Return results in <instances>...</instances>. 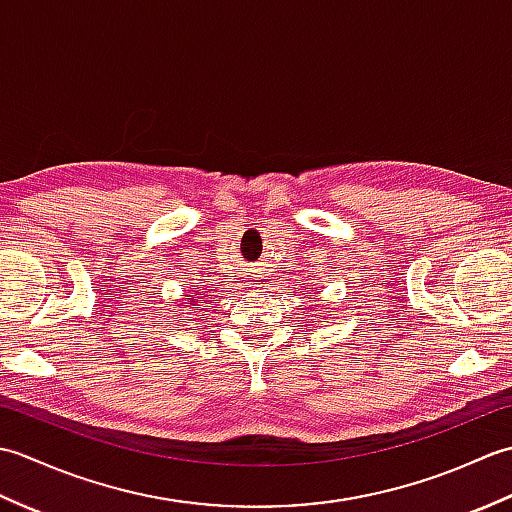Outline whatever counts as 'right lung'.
I'll use <instances>...</instances> for the list:
<instances>
[{"label": "right lung", "mask_w": 512, "mask_h": 512, "mask_svg": "<svg viewBox=\"0 0 512 512\" xmlns=\"http://www.w3.org/2000/svg\"><path fill=\"white\" fill-rule=\"evenodd\" d=\"M189 299H191V306H198V303H204V297H200V292H198V288H193V290H191V295H189Z\"/></svg>", "instance_id": "right-lung-1"}]
</instances>
